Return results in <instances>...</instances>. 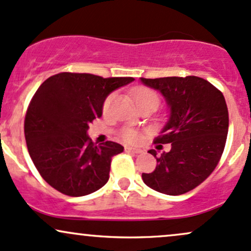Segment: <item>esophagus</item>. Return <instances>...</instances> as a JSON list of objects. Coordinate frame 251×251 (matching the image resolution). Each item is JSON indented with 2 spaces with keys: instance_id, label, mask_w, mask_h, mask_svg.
<instances>
[{
  "instance_id": "1",
  "label": "esophagus",
  "mask_w": 251,
  "mask_h": 251,
  "mask_svg": "<svg viewBox=\"0 0 251 251\" xmlns=\"http://www.w3.org/2000/svg\"><path fill=\"white\" fill-rule=\"evenodd\" d=\"M125 151H126V152H129V153H133V154L142 153V152H143L140 149H134V148H131V146H126Z\"/></svg>"
}]
</instances>
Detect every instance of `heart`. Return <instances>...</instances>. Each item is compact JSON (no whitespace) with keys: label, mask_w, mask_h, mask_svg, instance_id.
Listing matches in <instances>:
<instances>
[{"label":"heart","mask_w":251,"mask_h":251,"mask_svg":"<svg viewBox=\"0 0 251 251\" xmlns=\"http://www.w3.org/2000/svg\"><path fill=\"white\" fill-rule=\"evenodd\" d=\"M133 97L138 105H140V103L146 102V101H154L157 103L159 102V97H158V94L155 93L153 89H150L146 87L135 88L133 91ZM111 100H112V96H109L107 99L105 100V102H103V109L108 108L109 103H111ZM123 137L124 139L127 140V142H135V140H138V138H139V134H138V132L134 131V129L127 128L123 132Z\"/></svg>","instance_id":"1"}]
</instances>
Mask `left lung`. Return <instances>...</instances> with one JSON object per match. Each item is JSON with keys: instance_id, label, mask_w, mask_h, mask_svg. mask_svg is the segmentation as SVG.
Here are the masks:
<instances>
[{"instance_id": "8db88e82", "label": "left lung", "mask_w": 251, "mask_h": 251, "mask_svg": "<svg viewBox=\"0 0 251 251\" xmlns=\"http://www.w3.org/2000/svg\"><path fill=\"white\" fill-rule=\"evenodd\" d=\"M140 81L165 99L169 119L154 143L171 145L158 157L155 150H150L157 166L151 174H143V180L162 194L183 195L203 183L220 162L229 128L226 99L198 76L140 77Z\"/></svg>"}]
</instances>
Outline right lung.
I'll use <instances>...</instances> for the list:
<instances>
[{
  "label": "right lung",
  "instance_id": "1",
  "mask_svg": "<svg viewBox=\"0 0 251 251\" xmlns=\"http://www.w3.org/2000/svg\"><path fill=\"white\" fill-rule=\"evenodd\" d=\"M133 80L65 72L37 88L25 114V137L34 165L50 186L80 197L107 183L112 157L124 148L114 142L96 145L87 131L101 117L108 94Z\"/></svg>",
  "mask_w": 251,
  "mask_h": 251
}]
</instances>
